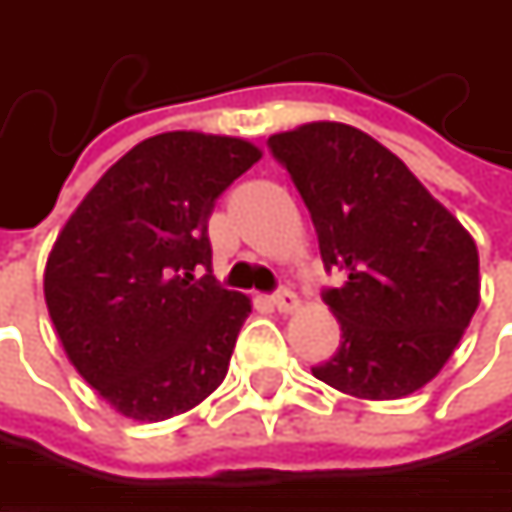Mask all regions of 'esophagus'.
<instances>
[{
  "label": "esophagus",
  "instance_id": "34e87169",
  "mask_svg": "<svg viewBox=\"0 0 512 512\" xmlns=\"http://www.w3.org/2000/svg\"><path fill=\"white\" fill-rule=\"evenodd\" d=\"M272 308L281 311V314H293V311L299 308V296L290 293V290H278V293L272 296Z\"/></svg>",
  "mask_w": 512,
  "mask_h": 512
}]
</instances>
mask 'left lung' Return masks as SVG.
<instances>
[{"label": "left lung", "instance_id": "8db88e82", "mask_svg": "<svg viewBox=\"0 0 512 512\" xmlns=\"http://www.w3.org/2000/svg\"><path fill=\"white\" fill-rule=\"evenodd\" d=\"M317 228L341 347L311 373L358 400H400L454 356L480 302L477 246L400 156L350 124L269 136Z\"/></svg>", "mask_w": 512, "mask_h": 512}]
</instances>
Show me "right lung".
<instances>
[{"mask_svg":"<svg viewBox=\"0 0 512 512\" xmlns=\"http://www.w3.org/2000/svg\"><path fill=\"white\" fill-rule=\"evenodd\" d=\"M260 148L195 130L124 154L61 228L44 272L55 335L76 373L124 418L165 421L210 397L252 299L195 278L207 219Z\"/></svg>","mask_w":512,"mask_h":512,"instance_id":"right-lung-1","label":"right lung"}]
</instances>
